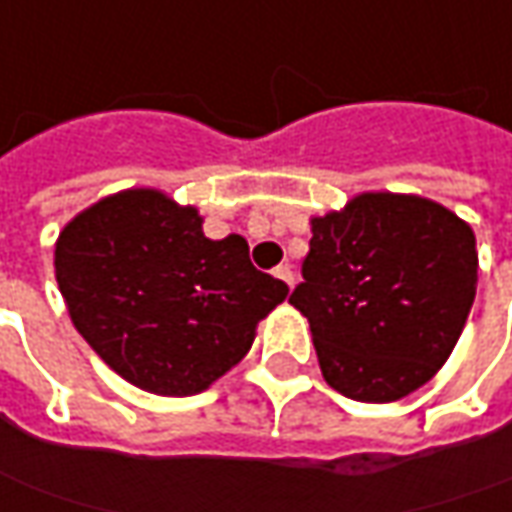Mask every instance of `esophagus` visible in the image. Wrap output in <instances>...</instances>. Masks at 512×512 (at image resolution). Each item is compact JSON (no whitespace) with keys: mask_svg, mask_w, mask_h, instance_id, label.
Here are the masks:
<instances>
[{"mask_svg":"<svg viewBox=\"0 0 512 512\" xmlns=\"http://www.w3.org/2000/svg\"><path fill=\"white\" fill-rule=\"evenodd\" d=\"M274 277H277V280H283L289 289H294V272H291L289 263H286V266H277V269H274Z\"/></svg>","mask_w":512,"mask_h":512,"instance_id":"34e87169","label":"esophagus"}]
</instances>
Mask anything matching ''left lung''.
Masks as SVG:
<instances>
[{"instance_id":"1","label":"left lung","mask_w":512,"mask_h":512,"mask_svg":"<svg viewBox=\"0 0 512 512\" xmlns=\"http://www.w3.org/2000/svg\"><path fill=\"white\" fill-rule=\"evenodd\" d=\"M479 283L470 223L399 192H360L311 218L289 303L311 326L326 382L357 402H397L448 362Z\"/></svg>"}]
</instances>
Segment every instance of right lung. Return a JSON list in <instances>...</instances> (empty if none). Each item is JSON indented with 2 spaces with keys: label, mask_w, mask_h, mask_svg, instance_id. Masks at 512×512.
Listing matches in <instances>:
<instances>
[{
  "label": "right lung",
  "mask_w": 512,
  "mask_h": 512,
  "mask_svg": "<svg viewBox=\"0 0 512 512\" xmlns=\"http://www.w3.org/2000/svg\"><path fill=\"white\" fill-rule=\"evenodd\" d=\"M53 266L76 331L118 377L158 397L206 391L289 294L252 266L240 235L206 238L195 206L150 186L64 223Z\"/></svg>",
  "instance_id": "right-lung-1"
}]
</instances>
